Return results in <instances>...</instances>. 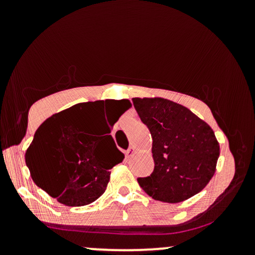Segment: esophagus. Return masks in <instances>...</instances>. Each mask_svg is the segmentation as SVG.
<instances>
[{
  "label": "esophagus",
  "mask_w": 255,
  "mask_h": 255,
  "mask_svg": "<svg viewBox=\"0 0 255 255\" xmlns=\"http://www.w3.org/2000/svg\"><path fill=\"white\" fill-rule=\"evenodd\" d=\"M134 153H135V150H134V148L133 147H129V148H128V150L127 151H126V156H127L128 158H129V157H131V156H133V154Z\"/></svg>",
  "instance_id": "34e87169"
}]
</instances>
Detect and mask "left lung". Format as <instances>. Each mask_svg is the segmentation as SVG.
Wrapping results in <instances>:
<instances>
[{
  "mask_svg": "<svg viewBox=\"0 0 255 255\" xmlns=\"http://www.w3.org/2000/svg\"><path fill=\"white\" fill-rule=\"evenodd\" d=\"M152 136L154 169L139 177L150 197L181 203L203 191L216 171L219 144L212 128L183 105L164 98H133Z\"/></svg>",
  "mask_w": 255,
  "mask_h": 255,
  "instance_id": "1",
  "label": "left lung"
}]
</instances>
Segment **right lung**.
I'll return each instance as SVG.
<instances>
[{
    "mask_svg": "<svg viewBox=\"0 0 255 255\" xmlns=\"http://www.w3.org/2000/svg\"><path fill=\"white\" fill-rule=\"evenodd\" d=\"M119 102L120 110L108 118L110 126L130 108L128 99ZM102 111L103 101L75 104L45 120L34 133L26 165L34 183L58 203L84 206L97 200L107 189L110 169L124 160L110 126L105 135L96 136Z\"/></svg>",
    "mask_w": 255,
    "mask_h": 255,
    "instance_id": "obj_1",
    "label": "right lung"
}]
</instances>
